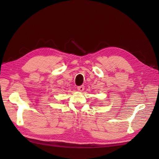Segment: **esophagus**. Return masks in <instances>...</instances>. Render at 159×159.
Listing matches in <instances>:
<instances>
[{
    "instance_id": "esophagus-1",
    "label": "esophagus",
    "mask_w": 159,
    "mask_h": 159,
    "mask_svg": "<svg viewBox=\"0 0 159 159\" xmlns=\"http://www.w3.org/2000/svg\"><path fill=\"white\" fill-rule=\"evenodd\" d=\"M77 89H78V90L79 91V92H83V91L85 89V87H84L83 85H80V86L78 87Z\"/></svg>"
}]
</instances>
